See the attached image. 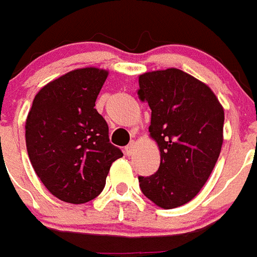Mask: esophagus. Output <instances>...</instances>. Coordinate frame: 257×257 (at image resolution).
Returning a JSON list of instances; mask_svg holds the SVG:
<instances>
[{
	"mask_svg": "<svg viewBox=\"0 0 257 257\" xmlns=\"http://www.w3.org/2000/svg\"><path fill=\"white\" fill-rule=\"evenodd\" d=\"M135 148H136V143L135 141H131V143L126 145V148H125V153L128 154V156H132V153L135 152Z\"/></svg>",
	"mask_w": 257,
	"mask_h": 257,
	"instance_id": "34e87169",
	"label": "esophagus"
}]
</instances>
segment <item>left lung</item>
Here are the masks:
<instances>
[{
	"instance_id": "obj_1",
	"label": "left lung",
	"mask_w": 257,
	"mask_h": 257,
	"mask_svg": "<svg viewBox=\"0 0 257 257\" xmlns=\"http://www.w3.org/2000/svg\"><path fill=\"white\" fill-rule=\"evenodd\" d=\"M139 85L161 156L157 172L139 177L140 187L158 207H179L201 191L218 161L224 109L207 84L178 68L145 72Z\"/></svg>"
}]
</instances>
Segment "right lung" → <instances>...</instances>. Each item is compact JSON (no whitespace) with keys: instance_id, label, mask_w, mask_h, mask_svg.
I'll list each match as a JSON object with an SVG mask.
<instances>
[{"instance_id":"add662e5","label":"right lung","mask_w":257,"mask_h":257,"mask_svg":"<svg viewBox=\"0 0 257 257\" xmlns=\"http://www.w3.org/2000/svg\"><path fill=\"white\" fill-rule=\"evenodd\" d=\"M107 76L103 68L70 71L39 89L27 114L31 165L46 189L67 203L97 197L112 162L122 157L109 143L107 121L95 109Z\"/></svg>"}]
</instances>
